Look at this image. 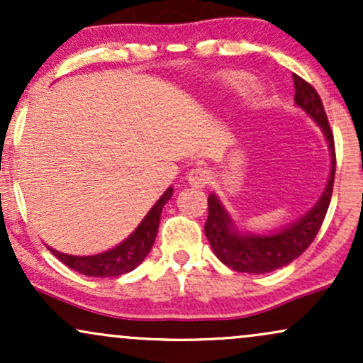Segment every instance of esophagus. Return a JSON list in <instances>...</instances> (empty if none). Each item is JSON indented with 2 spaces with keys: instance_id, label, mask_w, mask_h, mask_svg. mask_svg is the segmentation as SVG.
<instances>
[{
  "instance_id": "obj_1",
  "label": "esophagus",
  "mask_w": 363,
  "mask_h": 363,
  "mask_svg": "<svg viewBox=\"0 0 363 363\" xmlns=\"http://www.w3.org/2000/svg\"><path fill=\"white\" fill-rule=\"evenodd\" d=\"M210 179H211L210 170H208L206 167H196L191 170L189 174H187V181H189V184L194 187L206 186Z\"/></svg>"
}]
</instances>
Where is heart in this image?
Here are the masks:
<instances>
[{"instance_id":"heart-1","label":"heart","mask_w":363,"mask_h":363,"mask_svg":"<svg viewBox=\"0 0 363 363\" xmlns=\"http://www.w3.org/2000/svg\"><path fill=\"white\" fill-rule=\"evenodd\" d=\"M234 83L237 86H240V89H249V86L252 85V80L249 77H244V74H239L234 80Z\"/></svg>"}]
</instances>
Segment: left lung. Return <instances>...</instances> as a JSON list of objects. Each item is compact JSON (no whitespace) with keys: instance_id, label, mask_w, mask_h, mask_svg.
Returning <instances> with one entry per match:
<instances>
[{"instance_id":"left-lung-1","label":"left lung","mask_w":363,"mask_h":363,"mask_svg":"<svg viewBox=\"0 0 363 363\" xmlns=\"http://www.w3.org/2000/svg\"><path fill=\"white\" fill-rule=\"evenodd\" d=\"M295 104L301 106L311 118L315 119L323 129L331 152V174H329L326 189L312 210L297 223L283 228L272 235H244L232 227V220L225 208L220 205L218 198L210 194L208 198V218L205 223V234L211 249L223 264L239 273L262 274L280 269L289 262L297 259L312 244L318 235L324 216L328 213L333 196L336 172V150L333 131L324 111L319 94L309 82L298 74H294Z\"/></svg>"}]
</instances>
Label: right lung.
Returning a JSON list of instances; mask_svg holds the SVG:
<instances>
[{
	"instance_id": "add662e5",
	"label": "right lung",
	"mask_w": 363,
	"mask_h": 363,
	"mask_svg": "<svg viewBox=\"0 0 363 363\" xmlns=\"http://www.w3.org/2000/svg\"><path fill=\"white\" fill-rule=\"evenodd\" d=\"M170 196H172V187H169L162 194V198L148 211V215L138 225V228L123 244L111 249V251L95 254V256H69V254L54 251L51 247H49V251L61 262H65L68 268L82 274H86V277H121V274L133 272L148 256L150 249L155 242L162 208L169 201Z\"/></svg>"
}]
</instances>
